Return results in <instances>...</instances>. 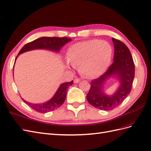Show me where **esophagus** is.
Segmentation results:
<instances>
[{
    "mask_svg": "<svg viewBox=\"0 0 151 151\" xmlns=\"http://www.w3.org/2000/svg\"><path fill=\"white\" fill-rule=\"evenodd\" d=\"M80 81H81V80L79 79V78H75V79L74 80V83H78L80 82Z\"/></svg>",
    "mask_w": 151,
    "mask_h": 151,
    "instance_id": "obj_1",
    "label": "esophagus"
}]
</instances>
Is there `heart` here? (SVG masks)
<instances>
[{
	"instance_id": "b5f03b06",
	"label": "heart",
	"mask_w": 151,
	"mask_h": 151,
	"mask_svg": "<svg viewBox=\"0 0 151 151\" xmlns=\"http://www.w3.org/2000/svg\"><path fill=\"white\" fill-rule=\"evenodd\" d=\"M112 56L111 45L99 40L76 43L67 52L68 62L73 66H79L81 74L88 78L102 75L109 68Z\"/></svg>"
}]
</instances>
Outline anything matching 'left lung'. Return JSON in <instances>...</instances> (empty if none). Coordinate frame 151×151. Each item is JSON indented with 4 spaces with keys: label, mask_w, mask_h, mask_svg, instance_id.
Segmentation results:
<instances>
[{
    "label": "left lung",
    "mask_w": 151,
    "mask_h": 151,
    "mask_svg": "<svg viewBox=\"0 0 151 151\" xmlns=\"http://www.w3.org/2000/svg\"><path fill=\"white\" fill-rule=\"evenodd\" d=\"M112 40L114 47V62L104 74L92 81L91 87L87 95L90 104L104 111L116 108L125 99L130 93L135 76V65L130 50L122 42L114 38ZM110 78H116L119 85L113 94L107 95L104 88L106 81Z\"/></svg>",
    "instance_id": "1"
}]
</instances>
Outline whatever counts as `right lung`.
I'll return each instance as SVG.
<instances>
[{
  "mask_svg": "<svg viewBox=\"0 0 151 151\" xmlns=\"http://www.w3.org/2000/svg\"><path fill=\"white\" fill-rule=\"evenodd\" d=\"M71 41V38H68L67 37L59 38L43 37L38 38L35 40L28 43L22 47V49L20 50L18 55L16 58L15 62L16 59L19 56V55L29 50L45 49L55 52H59L60 49L64 45ZM73 81L72 80L70 82H65L61 84L56 92L54 95V96L49 101L44 103H41V104H33V103H30L26 101L23 98L21 99L26 104H28L30 107H32L33 109L38 112V113H48V112L52 111L59 108V107H61L63 104L66 97L67 90L70 85H73Z\"/></svg>",
  "mask_w": 151,
  "mask_h": 151,
  "instance_id": "obj_1",
  "label": "right lung"
}]
</instances>
